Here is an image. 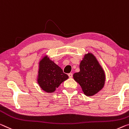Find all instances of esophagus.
I'll return each mask as SVG.
<instances>
[{
    "mask_svg": "<svg viewBox=\"0 0 129 129\" xmlns=\"http://www.w3.org/2000/svg\"><path fill=\"white\" fill-rule=\"evenodd\" d=\"M68 76H69V78H72V77H73V74H72V73H69V74H68Z\"/></svg>",
    "mask_w": 129,
    "mask_h": 129,
    "instance_id": "1",
    "label": "esophagus"
}]
</instances>
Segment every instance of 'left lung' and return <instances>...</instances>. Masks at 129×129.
Here are the masks:
<instances>
[{
    "instance_id": "1",
    "label": "left lung",
    "mask_w": 129,
    "mask_h": 129,
    "mask_svg": "<svg viewBox=\"0 0 129 129\" xmlns=\"http://www.w3.org/2000/svg\"><path fill=\"white\" fill-rule=\"evenodd\" d=\"M73 79L80 85L84 93L88 96L95 95L103 88L105 73L93 55H84L80 64V72L73 74Z\"/></svg>"
}]
</instances>
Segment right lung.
<instances>
[{
	"mask_svg": "<svg viewBox=\"0 0 129 129\" xmlns=\"http://www.w3.org/2000/svg\"><path fill=\"white\" fill-rule=\"evenodd\" d=\"M68 77L62 69L47 56L43 57L39 62L37 81L42 89L46 92H53Z\"/></svg>",
	"mask_w": 129,
	"mask_h": 129,
	"instance_id": "add662e5",
	"label": "right lung"
}]
</instances>
